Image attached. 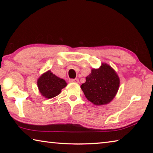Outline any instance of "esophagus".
I'll list each match as a JSON object with an SVG mask.
<instances>
[{
  "label": "esophagus",
  "instance_id": "1",
  "mask_svg": "<svg viewBox=\"0 0 153 153\" xmlns=\"http://www.w3.org/2000/svg\"><path fill=\"white\" fill-rule=\"evenodd\" d=\"M69 82H71V83H78L79 82V79L77 78L76 79H70L69 80Z\"/></svg>",
  "mask_w": 153,
  "mask_h": 153
}]
</instances>
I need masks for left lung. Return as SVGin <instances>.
I'll return each instance as SVG.
<instances>
[{
  "label": "left lung",
  "mask_w": 153,
  "mask_h": 153,
  "mask_svg": "<svg viewBox=\"0 0 153 153\" xmlns=\"http://www.w3.org/2000/svg\"><path fill=\"white\" fill-rule=\"evenodd\" d=\"M120 80L115 71L107 63L92 69L81 88L88 100L95 105L108 104L118 91Z\"/></svg>",
  "instance_id": "1"
}]
</instances>
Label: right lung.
Wrapping results in <instances>:
<instances>
[{
  "label": "right lung",
  "mask_w": 153,
  "mask_h": 153,
  "mask_svg": "<svg viewBox=\"0 0 153 153\" xmlns=\"http://www.w3.org/2000/svg\"><path fill=\"white\" fill-rule=\"evenodd\" d=\"M37 84L41 94L46 98L55 97L67 86L63 79L55 76L50 70L44 73L38 78Z\"/></svg>",
  "instance_id": "1"
}]
</instances>
